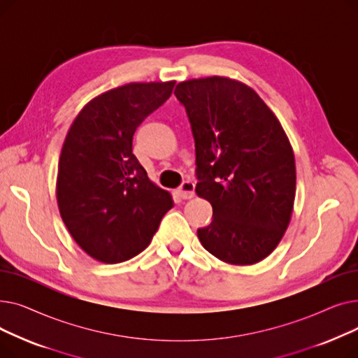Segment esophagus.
I'll use <instances>...</instances> for the list:
<instances>
[{"label": "esophagus", "mask_w": 358, "mask_h": 358, "mask_svg": "<svg viewBox=\"0 0 358 358\" xmlns=\"http://www.w3.org/2000/svg\"><path fill=\"white\" fill-rule=\"evenodd\" d=\"M194 189H196V184L190 180H187L180 185L178 193L182 199H193L194 197Z\"/></svg>", "instance_id": "obj_1"}]
</instances>
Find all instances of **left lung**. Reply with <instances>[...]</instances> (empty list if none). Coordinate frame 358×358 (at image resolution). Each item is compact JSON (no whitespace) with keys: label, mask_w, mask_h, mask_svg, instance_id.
Returning <instances> with one entry per match:
<instances>
[{"label":"left lung","mask_w":358,"mask_h":358,"mask_svg":"<svg viewBox=\"0 0 358 358\" xmlns=\"http://www.w3.org/2000/svg\"><path fill=\"white\" fill-rule=\"evenodd\" d=\"M196 146L197 196L213 219L201 245L229 264L248 266L278 245L296 194L292 145L267 104L248 85L209 77L180 83Z\"/></svg>","instance_id":"obj_1"}]
</instances>
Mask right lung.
<instances>
[{
  "label": "right lung",
  "instance_id": "add662e5",
  "mask_svg": "<svg viewBox=\"0 0 358 358\" xmlns=\"http://www.w3.org/2000/svg\"><path fill=\"white\" fill-rule=\"evenodd\" d=\"M176 81L131 83L92 99L73 120L59 158L56 197L65 227L92 258L116 264L142 252L173 208L131 152L135 130Z\"/></svg>",
  "mask_w": 358,
  "mask_h": 358
}]
</instances>
